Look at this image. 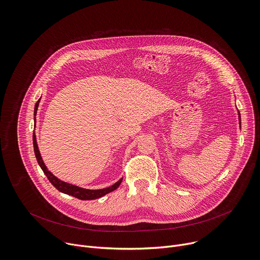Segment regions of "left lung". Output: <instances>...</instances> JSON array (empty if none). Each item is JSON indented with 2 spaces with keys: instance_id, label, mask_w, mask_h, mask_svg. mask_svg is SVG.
Masks as SVG:
<instances>
[{
  "instance_id": "8db88e82",
  "label": "left lung",
  "mask_w": 260,
  "mask_h": 260,
  "mask_svg": "<svg viewBox=\"0 0 260 260\" xmlns=\"http://www.w3.org/2000/svg\"><path fill=\"white\" fill-rule=\"evenodd\" d=\"M238 115H239V123H240V127H241V114L239 111H238Z\"/></svg>"
}]
</instances>
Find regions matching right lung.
<instances>
[{
	"mask_svg": "<svg viewBox=\"0 0 260 260\" xmlns=\"http://www.w3.org/2000/svg\"><path fill=\"white\" fill-rule=\"evenodd\" d=\"M40 100H38V102L36 103L35 105V110H34V115L36 116L37 114V110H38V107H39V103H40ZM35 118V123H36V117ZM32 144H34V151H35V155H36V158H37V161H38L40 168L42 169V171L44 172V174L46 175V177L48 178V180L50 181V183L53 185V186L60 192L62 193H66V194H69V196H72V197H75L79 200H82V201H89V200H95V199H100L104 196H106L107 193L109 192H112L114 191L122 181L123 178H120L116 183H114L112 186L110 187H107V188H102V189H86V188H82V187H79V186H76V185H73V184H70L68 182H64V181H61L60 179H58L57 177H55L50 171H48L47 167L45 166L43 159H42V156L40 154V151H39V148H38V144H37V139H36V135L35 133L32 134Z\"/></svg>",
	"mask_w": 260,
	"mask_h": 260,
	"instance_id": "add662e5",
	"label": "right lung"
}]
</instances>
